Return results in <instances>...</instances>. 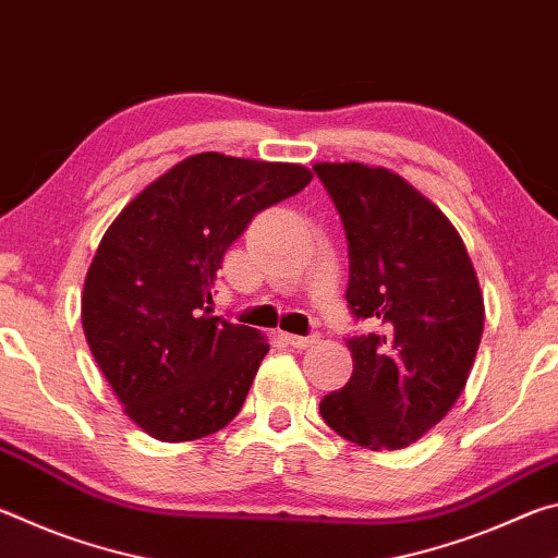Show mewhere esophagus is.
I'll return each mask as SVG.
<instances>
[{"instance_id":"34e87169","label":"esophagus","mask_w":558,"mask_h":558,"mask_svg":"<svg viewBox=\"0 0 558 558\" xmlns=\"http://www.w3.org/2000/svg\"><path fill=\"white\" fill-rule=\"evenodd\" d=\"M319 339V335H310V337H300V335H286V342L290 347H298V349H307L310 344H315Z\"/></svg>"}]
</instances>
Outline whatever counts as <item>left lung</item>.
Here are the masks:
<instances>
[{"instance_id": "obj_1", "label": "left lung", "mask_w": 558, "mask_h": 558, "mask_svg": "<svg viewBox=\"0 0 558 558\" xmlns=\"http://www.w3.org/2000/svg\"><path fill=\"white\" fill-rule=\"evenodd\" d=\"M313 169L344 223L349 310L381 327L347 339L352 379L319 401V413L344 440L399 450L465 389L485 327L483 292L456 226L403 177L359 162Z\"/></svg>"}]
</instances>
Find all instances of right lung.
I'll list each match as a JSON object with an SVG mask.
<instances>
[{"label": "right lung", "instance_id": "right-lung-1", "mask_svg": "<svg viewBox=\"0 0 558 558\" xmlns=\"http://www.w3.org/2000/svg\"><path fill=\"white\" fill-rule=\"evenodd\" d=\"M310 179L302 165L192 155L145 186L102 235L83 286V332L147 436L196 440L241 411L270 347L206 305L223 253L253 216Z\"/></svg>", "mask_w": 558, "mask_h": 558}]
</instances>
